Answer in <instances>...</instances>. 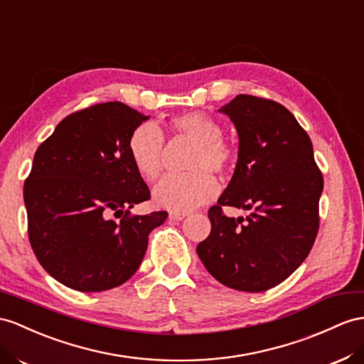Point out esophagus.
<instances>
[{"instance_id": "esophagus-1", "label": "esophagus", "mask_w": 364, "mask_h": 364, "mask_svg": "<svg viewBox=\"0 0 364 364\" xmlns=\"http://www.w3.org/2000/svg\"><path fill=\"white\" fill-rule=\"evenodd\" d=\"M188 215H189L188 212H176V210H173V212L169 213V218H171V220H175V221H181V220H184Z\"/></svg>"}]
</instances>
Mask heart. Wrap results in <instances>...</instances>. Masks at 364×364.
I'll list each match as a JSON object with an SVG mask.
<instances>
[{"label": "heart", "mask_w": 364, "mask_h": 364, "mask_svg": "<svg viewBox=\"0 0 364 364\" xmlns=\"http://www.w3.org/2000/svg\"><path fill=\"white\" fill-rule=\"evenodd\" d=\"M169 127L175 135L195 143L189 161L193 172L167 175L156 184L152 197L158 208L188 212L215 197L218 184L209 171L226 172L234 163L235 152L221 138V124L204 112H183L171 118ZM129 154L136 172L147 181L155 180L161 172L164 154V135L160 127L154 123L136 126L129 136Z\"/></svg>", "instance_id": "obj_1"}]
</instances>
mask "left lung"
<instances>
[{
  "mask_svg": "<svg viewBox=\"0 0 364 364\" xmlns=\"http://www.w3.org/2000/svg\"><path fill=\"white\" fill-rule=\"evenodd\" d=\"M218 112L238 134V160L217 206L210 234L197 246L208 272L235 291L263 292L291 275L318 232L323 175L309 135L275 101L237 95ZM223 205L250 210L230 219Z\"/></svg>",
  "mask_w": 364,
  "mask_h": 364,
  "instance_id": "8db88e82",
  "label": "left lung"
}]
</instances>
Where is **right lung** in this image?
I'll return each mask as SVG.
<instances>
[{"mask_svg":"<svg viewBox=\"0 0 364 364\" xmlns=\"http://www.w3.org/2000/svg\"><path fill=\"white\" fill-rule=\"evenodd\" d=\"M147 119L124 102H101L64 118L36 149L24 183L29 240L61 284L101 292L126 283L166 221L164 210L129 217L151 198L129 154L130 134Z\"/></svg>","mask_w":364,"mask_h":364,"instance_id":"add662e5","label":"right lung"}]
</instances>
